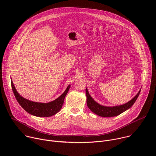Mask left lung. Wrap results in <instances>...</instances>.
Instances as JSON below:
<instances>
[{"label":"left lung","mask_w":156,"mask_h":156,"mask_svg":"<svg viewBox=\"0 0 156 156\" xmlns=\"http://www.w3.org/2000/svg\"><path fill=\"white\" fill-rule=\"evenodd\" d=\"M141 90L139 91L138 94L133 98L131 101L127 103L114 107H107L99 104L97 103L92 97L88 93L87 88L86 89V103L87 105L93 112L96 115L103 117H112L120 115L123 113L125 111L129 108L136 101L138 96L140 93Z\"/></svg>","instance_id":"8db88e82"}]
</instances>
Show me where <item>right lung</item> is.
I'll use <instances>...</instances> for the list:
<instances>
[{"mask_svg": "<svg viewBox=\"0 0 156 156\" xmlns=\"http://www.w3.org/2000/svg\"><path fill=\"white\" fill-rule=\"evenodd\" d=\"M11 84L13 94L19 104L28 113L30 114L31 115L40 117H51L58 112L62 107L64 99L70 87V84L69 85L64 93L54 101L48 103H41L29 101L21 96L16 91L12 80Z\"/></svg>", "mask_w": 156, "mask_h": 156, "instance_id": "1", "label": "right lung"}]
</instances>
